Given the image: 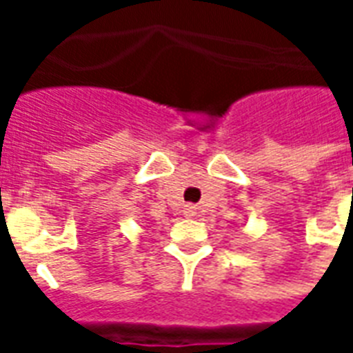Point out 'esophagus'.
<instances>
[{"label": "esophagus", "mask_w": 353, "mask_h": 353, "mask_svg": "<svg viewBox=\"0 0 353 353\" xmlns=\"http://www.w3.org/2000/svg\"><path fill=\"white\" fill-rule=\"evenodd\" d=\"M196 214V208L194 206H187V215H194Z\"/></svg>", "instance_id": "34e87169"}]
</instances>
